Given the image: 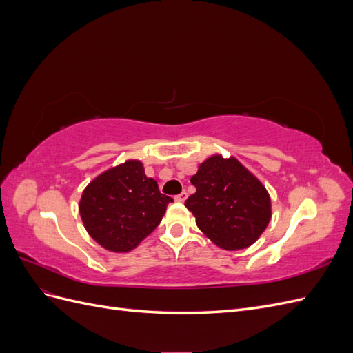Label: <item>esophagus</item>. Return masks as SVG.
Here are the masks:
<instances>
[{
    "label": "esophagus",
    "instance_id": "obj_1",
    "mask_svg": "<svg viewBox=\"0 0 353 353\" xmlns=\"http://www.w3.org/2000/svg\"><path fill=\"white\" fill-rule=\"evenodd\" d=\"M187 196H188V194L185 193V191H183V193H179L178 196H175V200H176V201H184V200L187 199Z\"/></svg>",
    "mask_w": 353,
    "mask_h": 353
}]
</instances>
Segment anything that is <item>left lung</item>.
Here are the masks:
<instances>
[{"label":"left lung","mask_w":353,"mask_h":353,"mask_svg":"<svg viewBox=\"0 0 353 353\" xmlns=\"http://www.w3.org/2000/svg\"><path fill=\"white\" fill-rule=\"evenodd\" d=\"M190 181L196 193L185 200V206L196 216L197 227L219 248H249L268 227V191L237 159L212 156Z\"/></svg>","instance_id":"left-lung-1"}]
</instances>
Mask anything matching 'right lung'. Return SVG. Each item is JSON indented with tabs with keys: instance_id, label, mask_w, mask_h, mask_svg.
Returning <instances> with one entry per match:
<instances>
[{
	"instance_id": "add662e5",
	"label": "right lung",
	"mask_w": 353,
	"mask_h": 353,
	"mask_svg": "<svg viewBox=\"0 0 353 353\" xmlns=\"http://www.w3.org/2000/svg\"><path fill=\"white\" fill-rule=\"evenodd\" d=\"M172 201L145 176L141 162L128 160L91 181L79 213L90 236L104 249L130 252L159 225Z\"/></svg>"
}]
</instances>
